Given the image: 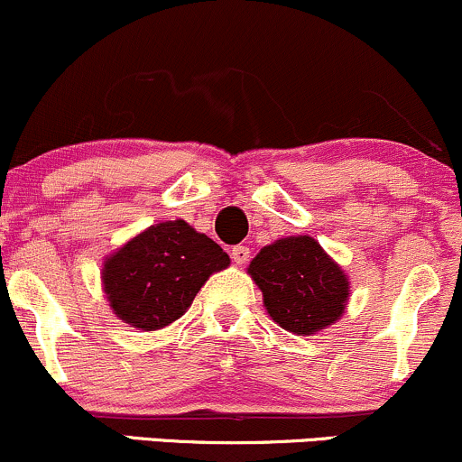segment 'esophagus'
Segmentation results:
<instances>
[{"label": "esophagus", "instance_id": "obj_1", "mask_svg": "<svg viewBox=\"0 0 462 462\" xmlns=\"http://www.w3.org/2000/svg\"><path fill=\"white\" fill-rule=\"evenodd\" d=\"M232 261H235L236 265H243V263L250 261V247H247V245H235V247H232Z\"/></svg>", "mask_w": 462, "mask_h": 462}]
</instances>
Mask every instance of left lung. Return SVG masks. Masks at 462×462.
Returning a JSON list of instances; mask_svg holds the SVG:
<instances>
[{"label":"left lung","instance_id":"1","mask_svg":"<svg viewBox=\"0 0 462 462\" xmlns=\"http://www.w3.org/2000/svg\"><path fill=\"white\" fill-rule=\"evenodd\" d=\"M247 272L261 287L272 320L296 336L336 322L348 300L346 276L311 236H287L263 247Z\"/></svg>","mask_w":462,"mask_h":462}]
</instances>
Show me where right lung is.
<instances>
[{
  "label": "right lung",
  "instance_id": "obj_1",
  "mask_svg": "<svg viewBox=\"0 0 462 462\" xmlns=\"http://www.w3.org/2000/svg\"><path fill=\"white\" fill-rule=\"evenodd\" d=\"M227 265L215 241L181 219L164 221L107 258L103 287L120 320L155 331L184 316L208 276Z\"/></svg>",
  "mask_w": 462,
  "mask_h": 462
}]
</instances>
